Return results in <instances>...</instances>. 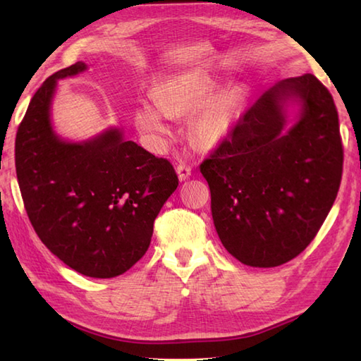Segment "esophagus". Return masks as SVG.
Masks as SVG:
<instances>
[{
    "label": "esophagus",
    "mask_w": 361,
    "mask_h": 361,
    "mask_svg": "<svg viewBox=\"0 0 361 361\" xmlns=\"http://www.w3.org/2000/svg\"><path fill=\"white\" fill-rule=\"evenodd\" d=\"M176 173H178V178L180 181H185L188 180L190 173H192V169H190L188 164L185 163H180L178 166H176Z\"/></svg>",
    "instance_id": "1"
}]
</instances>
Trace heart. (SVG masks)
<instances>
[{
    "mask_svg": "<svg viewBox=\"0 0 361 361\" xmlns=\"http://www.w3.org/2000/svg\"><path fill=\"white\" fill-rule=\"evenodd\" d=\"M219 88L208 73L189 71L163 82L155 102H142L136 109L135 122L144 135L161 141L171 133V118L194 114L190 136L203 149H217L224 144L239 121L240 94L235 90Z\"/></svg>",
    "mask_w": 361,
    "mask_h": 361,
    "instance_id": "b5f03b06",
    "label": "heart"
}]
</instances>
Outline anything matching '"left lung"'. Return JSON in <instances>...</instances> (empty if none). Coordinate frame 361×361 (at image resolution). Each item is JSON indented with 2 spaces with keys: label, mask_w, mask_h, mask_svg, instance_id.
Returning <instances> with one entry per match:
<instances>
[{
  "label": "left lung",
  "mask_w": 361,
  "mask_h": 361,
  "mask_svg": "<svg viewBox=\"0 0 361 361\" xmlns=\"http://www.w3.org/2000/svg\"><path fill=\"white\" fill-rule=\"evenodd\" d=\"M220 242L242 264L288 262L317 235L338 194V113L313 74L260 96L200 164Z\"/></svg>",
  "instance_id": "1"
}]
</instances>
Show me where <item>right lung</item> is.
I'll return each mask as SVG.
<instances>
[{
	"label": "right lung",
	"instance_id": "obj_1",
	"mask_svg": "<svg viewBox=\"0 0 361 361\" xmlns=\"http://www.w3.org/2000/svg\"><path fill=\"white\" fill-rule=\"evenodd\" d=\"M78 62L43 82L15 140V167L35 233L54 256L90 278L126 273L147 251L153 221L178 186L172 164L124 130L68 141L52 124L59 80L85 73Z\"/></svg>",
	"mask_w": 361,
	"mask_h": 361
}]
</instances>
